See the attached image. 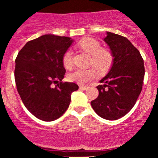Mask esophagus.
Returning a JSON list of instances; mask_svg holds the SVG:
<instances>
[{"label": "esophagus", "instance_id": "34e87169", "mask_svg": "<svg viewBox=\"0 0 158 158\" xmlns=\"http://www.w3.org/2000/svg\"><path fill=\"white\" fill-rule=\"evenodd\" d=\"M79 88H80L81 89H82V90H87L88 88V87L86 86V85H81Z\"/></svg>", "mask_w": 158, "mask_h": 158}]
</instances>
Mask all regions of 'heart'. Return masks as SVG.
Segmentation results:
<instances>
[{"label":"heart","mask_w":158,"mask_h":158,"mask_svg":"<svg viewBox=\"0 0 158 158\" xmlns=\"http://www.w3.org/2000/svg\"><path fill=\"white\" fill-rule=\"evenodd\" d=\"M77 46L81 50L90 55V65L97 69L99 74L102 75L109 70L113 64V55L108 49L102 48L99 41L90 37L84 38L78 42ZM72 55L73 53L70 49L67 50L63 54L62 64L64 68L68 70H70L73 67ZM95 69H77L68 74V80L79 85L85 84L96 77L97 71Z\"/></svg>","instance_id":"obj_1"}]
</instances>
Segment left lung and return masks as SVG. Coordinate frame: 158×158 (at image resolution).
Here are the masks:
<instances>
[{
    "label": "left lung",
    "instance_id": "1",
    "mask_svg": "<svg viewBox=\"0 0 158 158\" xmlns=\"http://www.w3.org/2000/svg\"><path fill=\"white\" fill-rule=\"evenodd\" d=\"M114 57L108 73L98 85L99 96L91 101L92 108L99 117L108 120L118 119L135 105L142 90L145 68L139 50L126 37L107 32L104 39Z\"/></svg>",
    "mask_w": 158,
    "mask_h": 158
}]
</instances>
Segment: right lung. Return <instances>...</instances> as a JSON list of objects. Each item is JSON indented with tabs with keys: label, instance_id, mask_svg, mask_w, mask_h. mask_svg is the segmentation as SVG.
Here are the masks:
<instances>
[{
	"label": "right lung",
	"instance_id": "obj_1",
	"mask_svg": "<svg viewBox=\"0 0 158 158\" xmlns=\"http://www.w3.org/2000/svg\"><path fill=\"white\" fill-rule=\"evenodd\" d=\"M72 43L65 36L41 35L28 41L16 57L17 90L27 109L38 119L59 118L70 106L71 94L79 89L75 83L61 81L66 72L62 56Z\"/></svg>",
	"mask_w": 158,
	"mask_h": 158
}]
</instances>
